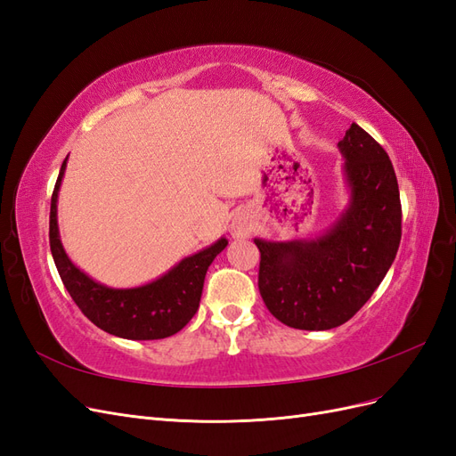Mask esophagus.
I'll return each instance as SVG.
<instances>
[{"label": "esophagus", "instance_id": "34e87169", "mask_svg": "<svg viewBox=\"0 0 456 456\" xmlns=\"http://www.w3.org/2000/svg\"><path fill=\"white\" fill-rule=\"evenodd\" d=\"M251 232V224L247 223L245 218H236L233 220V224H232V233L233 236H247V233Z\"/></svg>", "mask_w": 456, "mask_h": 456}]
</instances>
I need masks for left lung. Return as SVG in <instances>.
<instances>
[{
  "instance_id": "obj_1",
  "label": "left lung",
  "mask_w": 456,
  "mask_h": 456,
  "mask_svg": "<svg viewBox=\"0 0 456 456\" xmlns=\"http://www.w3.org/2000/svg\"><path fill=\"white\" fill-rule=\"evenodd\" d=\"M350 203L323 236L255 240L258 291L270 314L302 330L346 323L375 293L402 240V201L394 165L357 123L338 142Z\"/></svg>"
}]
</instances>
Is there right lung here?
Returning a JSON list of instances; mask_svg holds the SVG:
<instances>
[{"label":"right lung","instance_id":"1","mask_svg":"<svg viewBox=\"0 0 456 456\" xmlns=\"http://www.w3.org/2000/svg\"><path fill=\"white\" fill-rule=\"evenodd\" d=\"M66 159L53 190L49 215L51 253L66 291L70 293L84 315H87V320L114 337L158 340L178 333L198 312L207 268L228 245V240L220 238L207 249L183 258L161 278L142 287L112 289L96 283L72 265L59 236L57 200Z\"/></svg>","mask_w":456,"mask_h":456}]
</instances>
